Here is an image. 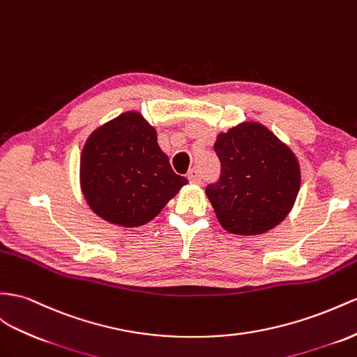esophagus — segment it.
Returning a JSON list of instances; mask_svg holds the SVG:
<instances>
[{
	"instance_id": "esophagus-1",
	"label": "esophagus",
	"mask_w": 357,
	"mask_h": 357,
	"mask_svg": "<svg viewBox=\"0 0 357 357\" xmlns=\"http://www.w3.org/2000/svg\"><path fill=\"white\" fill-rule=\"evenodd\" d=\"M188 181L191 182V184H196V185H199L200 182H202V178H200L199 172H197L196 169H191V170L188 172Z\"/></svg>"
}]
</instances>
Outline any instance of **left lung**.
I'll use <instances>...</instances> for the list:
<instances>
[{
    "mask_svg": "<svg viewBox=\"0 0 357 357\" xmlns=\"http://www.w3.org/2000/svg\"><path fill=\"white\" fill-rule=\"evenodd\" d=\"M214 151L220 181L206 187L218 223L234 235H261L280 225L296 204L301 172L296 153L259 122L220 132Z\"/></svg>",
    "mask_w": 357,
    "mask_h": 357,
    "instance_id": "left-lung-1",
    "label": "left lung"
}]
</instances>
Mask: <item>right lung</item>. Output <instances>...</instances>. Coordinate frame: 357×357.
Instances as JSON below:
<instances>
[{
    "mask_svg": "<svg viewBox=\"0 0 357 357\" xmlns=\"http://www.w3.org/2000/svg\"><path fill=\"white\" fill-rule=\"evenodd\" d=\"M139 112H126L91 132L79 157V187L102 220L139 227L149 223L187 185Z\"/></svg>",
    "mask_w": 357,
    "mask_h": 357,
    "instance_id": "obj_1",
    "label": "right lung"
}]
</instances>
